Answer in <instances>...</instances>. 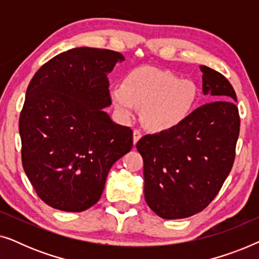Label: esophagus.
Masks as SVG:
<instances>
[{
    "label": "esophagus",
    "instance_id": "34e87169",
    "mask_svg": "<svg viewBox=\"0 0 259 259\" xmlns=\"http://www.w3.org/2000/svg\"><path fill=\"white\" fill-rule=\"evenodd\" d=\"M141 137H143V133H141L140 130H134L133 131V143H134V145H136L138 141H139Z\"/></svg>",
    "mask_w": 259,
    "mask_h": 259
}]
</instances>
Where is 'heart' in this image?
I'll use <instances>...</instances> for the list:
<instances>
[{"label": "heart", "mask_w": 259, "mask_h": 259, "mask_svg": "<svg viewBox=\"0 0 259 259\" xmlns=\"http://www.w3.org/2000/svg\"><path fill=\"white\" fill-rule=\"evenodd\" d=\"M111 99L123 120H132L144 108V122L152 131L175 128L187 119L197 100L193 81L150 66L138 67L122 84L111 88Z\"/></svg>", "instance_id": "b5f03b06"}]
</instances>
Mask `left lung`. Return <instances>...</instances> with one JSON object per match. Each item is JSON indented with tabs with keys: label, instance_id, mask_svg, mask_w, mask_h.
I'll return each instance as SVG.
<instances>
[{
	"label": "left lung",
	"instance_id": "8db88e82",
	"mask_svg": "<svg viewBox=\"0 0 259 259\" xmlns=\"http://www.w3.org/2000/svg\"><path fill=\"white\" fill-rule=\"evenodd\" d=\"M200 69L204 94L213 101L175 128L147 134L137 144L144 159L145 199L164 219L187 218L207 207L235 161L240 127L236 92L217 70Z\"/></svg>",
	"mask_w": 259,
	"mask_h": 259
}]
</instances>
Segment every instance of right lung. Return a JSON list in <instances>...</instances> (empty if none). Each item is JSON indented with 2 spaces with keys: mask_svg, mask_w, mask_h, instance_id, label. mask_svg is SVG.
<instances>
[{
  "mask_svg": "<svg viewBox=\"0 0 259 259\" xmlns=\"http://www.w3.org/2000/svg\"><path fill=\"white\" fill-rule=\"evenodd\" d=\"M122 54L69 49L46 62L27 88L20 114L21 157L42 201L81 212L100 199L112 165L133 146L130 127L113 122L107 74Z\"/></svg>",
  "mask_w": 259,
  "mask_h": 259,
  "instance_id": "obj_1",
  "label": "right lung"
}]
</instances>
